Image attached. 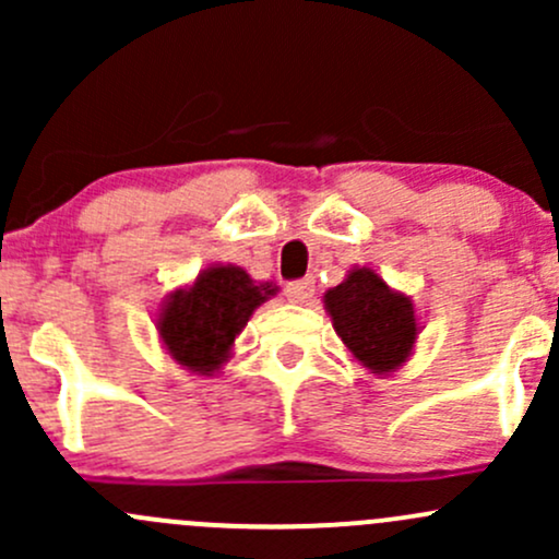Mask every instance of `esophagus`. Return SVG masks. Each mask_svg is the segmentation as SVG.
Wrapping results in <instances>:
<instances>
[{
  "mask_svg": "<svg viewBox=\"0 0 559 559\" xmlns=\"http://www.w3.org/2000/svg\"><path fill=\"white\" fill-rule=\"evenodd\" d=\"M285 296H287V301H293V304H306L311 296H314V280L304 277V280L287 282Z\"/></svg>",
  "mask_w": 559,
  "mask_h": 559,
  "instance_id": "1",
  "label": "esophagus"
}]
</instances>
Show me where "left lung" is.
Masks as SVG:
<instances>
[{"mask_svg":"<svg viewBox=\"0 0 559 559\" xmlns=\"http://www.w3.org/2000/svg\"><path fill=\"white\" fill-rule=\"evenodd\" d=\"M322 304L352 359L365 370L389 376L411 359L421 330L416 309L376 269L354 266L341 285L322 296Z\"/></svg>","mask_w":559,"mask_h":559,"instance_id":"obj_1","label":"left lung"}]
</instances>
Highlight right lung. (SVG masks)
<instances>
[{"label":"right lung","instance_id":"add662e5","mask_svg":"<svg viewBox=\"0 0 559 559\" xmlns=\"http://www.w3.org/2000/svg\"><path fill=\"white\" fill-rule=\"evenodd\" d=\"M277 293L274 282H255L242 266L210 263L159 306L157 333L167 357L197 376L218 373L253 311Z\"/></svg>","mask_w":559,"mask_h":559}]
</instances>
